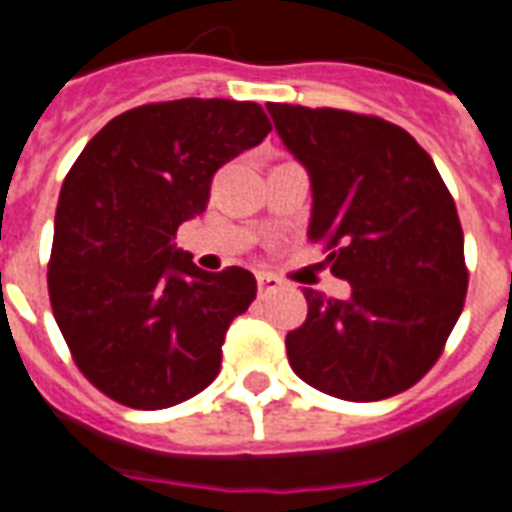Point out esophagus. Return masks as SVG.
Masks as SVG:
<instances>
[{
  "instance_id": "esophagus-1",
  "label": "esophagus",
  "mask_w": 512,
  "mask_h": 512,
  "mask_svg": "<svg viewBox=\"0 0 512 512\" xmlns=\"http://www.w3.org/2000/svg\"><path fill=\"white\" fill-rule=\"evenodd\" d=\"M256 283H259V294H267L272 292V289H275L281 281H278L275 275H270V272H259V275H256Z\"/></svg>"
}]
</instances>
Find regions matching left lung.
<instances>
[{
	"label": "left lung",
	"instance_id": "8db88e82",
	"mask_svg": "<svg viewBox=\"0 0 512 512\" xmlns=\"http://www.w3.org/2000/svg\"><path fill=\"white\" fill-rule=\"evenodd\" d=\"M311 174L308 237L322 242L349 300L305 289L286 335L294 374L343 401H382L423 379L464 311L469 270L455 201L404 128L341 108L267 103Z\"/></svg>",
	"mask_w": 512,
	"mask_h": 512
}]
</instances>
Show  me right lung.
Segmentation results:
<instances>
[{
  "label": "right lung",
  "mask_w": 512,
  "mask_h": 512,
  "mask_svg": "<svg viewBox=\"0 0 512 512\" xmlns=\"http://www.w3.org/2000/svg\"><path fill=\"white\" fill-rule=\"evenodd\" d=\"M270 130L251 100L147 103L111 119L67 171L48 297L78 371L111 401L166 409L218 376L256 278L199 270L174 237L207 210L215 171Z\"/></svg>",
  "instance_id": "add662e5"
}]
</instances>
